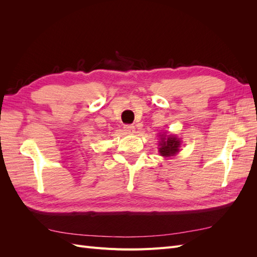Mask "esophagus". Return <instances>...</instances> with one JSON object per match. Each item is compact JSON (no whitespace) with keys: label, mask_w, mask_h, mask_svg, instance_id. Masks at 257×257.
<instances>
[{"label":"esophagus","mask_w":257,"mask_h":257,"mask_svg":"<svg viewBox=\"0 0 257 257\" xmlns=\"http://www.w3.org/2000/svg\"><path fill=\"white\" fill-rule=\"evenodd\" d=\"M124 131L126 132L127 134H132V133H134V131H135V126L133 125V124H126V125H124Z\"/></svg>","instance_id":"34e87169"}]
</instances>
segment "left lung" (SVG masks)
<instances>
[{
  "label": "left lung",
  "instance_id": "left-lung-1",
  "mask_svg": "<svg viewBox=\"0 0 257 257\" xmlns=\"http://www.w3.org/2000/svg\"><path fill=\"white\" fill-rule=\"evenodd\" d=\"M181 141L177 138L175 135H160V143H159V152L164 158L175 157L179 152V148H180Z\"/></svg>",
  "mask_w": 257,
  "mask_h": 257
}]
</instances>
